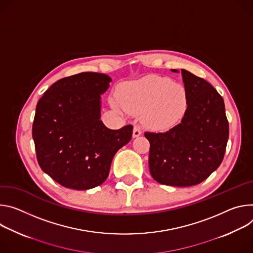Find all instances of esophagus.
Returning a JSON list of instances; mask_svg holds the SVG:
<instances>
[{
	"instance_id": "34e87169",
	"label": "esophagus",
	"mask_w": 253,
	"mask_h": 253,
	"mask_svg": "<svg viewBox=\"0 0 253 253\" xmlns=\"http://www.w3.org/2000/svg\"><path fill=\"white\" fill-rule=\"evenodd\" d=\"M142 134V130L141 128H139L138 126H134L133 127V130H132V136L133 137H137Z\"/></svg>"
}]
</instances>
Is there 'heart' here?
Here are the masks:
<instances>
[{
    "mask_svg": "<svg viewBox=\"0 0 253 253\" xmlns=\"http://www.w3.org/2000/svg\"><path fill=\"white\" fill-rule=\"evenodd\" d=\"M110 103L118 110L123 106L129 114L142 112L146 126L163 130L182 121L187 111L188 97L182 84L167 77L148 75L124 83Z\"/></svg>",
    "mask_w": 253,
    "mask_h": 253,
    "instance_id": "heart-1",
    "label": "heart"
}]
</instances>
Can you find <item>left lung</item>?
<instances>
[{
    "mask_svg": "<svg viewBox=\"0 0 253 253\" xmlns=\"http://www.w3.org/2000/svg\"><path fill=\"white\" fill-rule=\"evenodd\" d=\"M181 72L188 97L184 118L166 132L145 135L151 145L152 177L160 184L189 187L203 182L222 163L229 125L224 100L211 84L185 69Z\"/></svg>",
    "mask_w": 253,
    "mask_h": 253,
    "instance_id": "obj_1",
    "label": "left lung"
}]
</instances>
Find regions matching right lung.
Wrapping results in <instances>:
<instances>
[{
	"mask_svg": "<svg viewBox=\"0 0 253 253\" xmlns=\"http://www.w3.org/2000/svg\"><path fill=\"white\" fill-rule=\"evenodd\" d=\"M111 78L82 72L56 81L36 106L32 135L44 173L63 187L88 190L107 178L132 126L110 129L100 121L101 95Z\"/></svg>",
	"mask_w": 253,
	"mask_h": 253,
	"instance_id": "obj_1",
	"label": "right lung"
}]
</instances>
